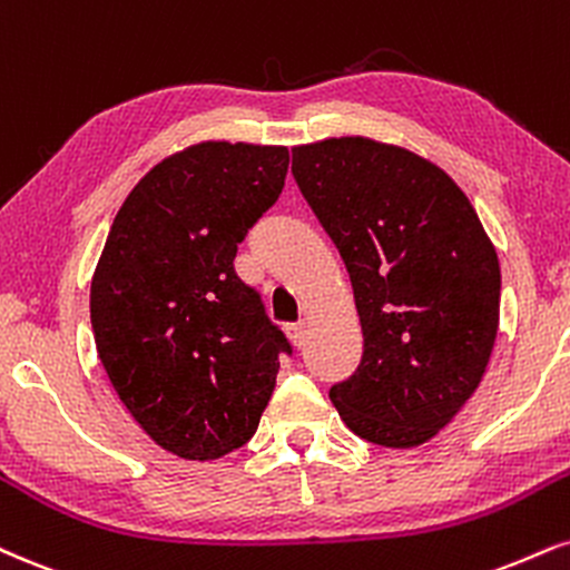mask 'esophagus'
I'll list each match as a JSON object with an SVG mask.
<instances>
[{
    "mask_svg": "<svg viewBox=\"0 0 570 570\" xmlns=\"http://www.w3.org/2000/svg\"><path fill=\"white\" fill-rule=\"evenodd\" d=\"M286 337L292 340L294 347H305V342H307L305 324H289V326H286Z\"/></svg>",
    "mask_w": 570,
    "mask_h": 570,
    "instance_id": "1",
    "label": "esophagus"
}]
</instances>
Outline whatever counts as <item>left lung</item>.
Returning a JSON list of instances; mask_svg holds the SVG:
<instances>
[{
    "label": "left lung",
    "instance_id": "1",
    "mask_svg": "<svg viewBox=\"0 0 570 570\" xmlns=\"http://www.w3.org/2000/svg\"><path fill=\"white\" fill-rule=\"evenodd\" d=\"M292 175L361 315V363L332 403L363 441H430L481 385L497 340L502 273L481 219L441 167L368 137L297 146Z\"/></svg>",
    "mask_w": 570,
    "mask_h": 570
}]
</instances>
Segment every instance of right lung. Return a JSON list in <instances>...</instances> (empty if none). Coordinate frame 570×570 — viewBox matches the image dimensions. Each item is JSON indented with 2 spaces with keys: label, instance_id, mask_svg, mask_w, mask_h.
Segmentation results:
<instances>
[{
  "label": "right lung",
  "instance_id": "1",
  "mask_svg": "<svg viewBox=\"0 0 570 570\" xmlns=\"http://www.w3.org/2000/svg\"><path fill=\"white\" fill-rule=\"evenodd\" d=\"M286 169L284 146L198 142L156 164L108 230L89 289L95 345L135 422L183 459L242 449L292 355L233 267Z\"/></svg>",
  "mask_w": 570,
  "mask_h": 570
}]
</instances>
